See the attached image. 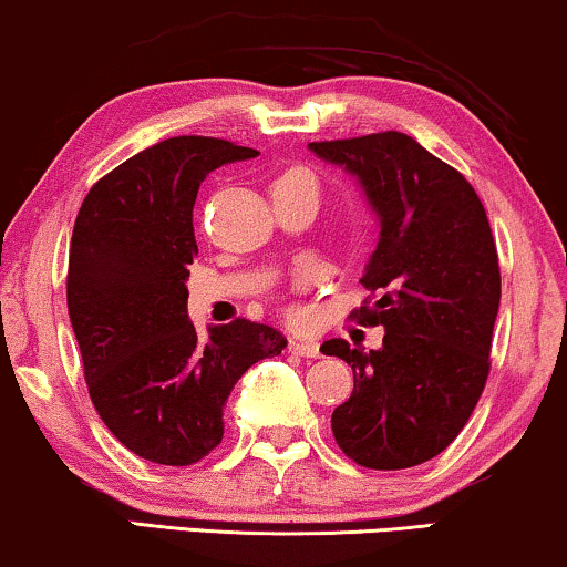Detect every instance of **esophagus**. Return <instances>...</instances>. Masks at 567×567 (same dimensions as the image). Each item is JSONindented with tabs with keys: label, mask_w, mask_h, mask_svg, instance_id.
I'll list each match as a JSON object with an SVG mask.
<instances>
[{
	"label": "esophagus",
	"mask_w": 567,
	"mask_h": 567,
	"mask_svg": "<svg viewBox=\"0 0 567 567\" xmlns=\"http://www.w3.org/2000/svg\"><path fill=\"white\" fill-rule=\"evenodd\" d=\"M289 351L297 355H305V359H320V346H317L315 340L293 338V340H289Z\"/></svg>",
	"instance_id": "1"
}]
</instances>
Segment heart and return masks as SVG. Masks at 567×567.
<instances>
[{
    "instance_id": "obj_1",
    "label": "heart",
    "mask_w": 567,
    "mask_h": 567,
    "mask_svg": "<svg viewBox=\"0 0 567 567\" xmlns=\"http://www.w3.org/2000/svg\"><path fill=\"white\" fill-rule=\"evenodd\" d=\"M286 175H307V173H305V169H291V173H286ZM307 177H309V175H307Z\"/></svg>"
}]
</instances>
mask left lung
Listing matches in <instances>:
<instances>
[{"mask_svg":"<svg viewBox=\"0 0 567 567\" xmlns=\"http://www.w3.org/2000/svg\"><path fill=\"white\" fill-rule=\"evenodd\" d=\"M309 152L353 175L379 221L361 276L379 299L361 317L382 324V348L367 353L340 338L320 348L353 369L332 436L361 467H415L460 436L491 371L501 307L491 224L464 175L400 131L312 142Z\"/></svg>","mask_w":567,"mask_h":567,"instance_id":"left-lung-1","label":"left lung"}]
</instances>
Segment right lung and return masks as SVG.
Returning a JSON list of instances; mask_svg holds the SVG:
<instances>
[{
	"mask_svg": "<svg viewBox=\"0 0 567 567\" xmlns=\"http://www.w3.org/2000/svg\"><path fill=\"white\" fill-rule=\"evenodd\" d=\"M258 157L224 138L173 136L92 185L69 247L66 305L107 431L146 462L185 467L221 444L224 405L286 338L235 320L198 336L188 317L193 206L216 167Z\"/></svg>",
	"mask_w": 567,
	"mask_h": 567,
	"instance_id": "add662e5",
	"label": "right lung"
}]
</instances>
